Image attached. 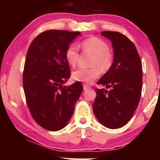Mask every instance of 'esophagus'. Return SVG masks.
<instances>
[{"label":"esophagus","instance_id":"1","mask_svg":"<svg viewBox=\"0 0 160 160\" xmlns=\"http://www.w3.org/2000/svg\"><path fill=\"white\" fill-rule=\"evenodd\" d=\"M83 87H84V90H86V89H88L90 88V87L88 86V85H86V84L83 85Z\"/></svg>","mask_w":160,"mask_h":160}]
</instances>
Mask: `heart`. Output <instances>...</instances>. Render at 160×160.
Returning a JSON list of instances; mask_svg holds the SVG:
<instances>
[{
	"mask_svg": "<svg viewBox=\"0 0 160 160\" xmlns=\"http://www.w3.org/2000/svg\"><path fill=\"white\" fill-rule=\"evenodd\" d=\"M81 47L84 51L94 54L90 68H78L72 73L74 80L89 84L100 75V69L106 71L110 68L112 64L113 56L109 51L108 44L102 38L92 36L84 39L81 42ZM79 57V49L74 43L69 45L65 52V58L72 66H75ZM100 68L99 69V68Z\"/></svg>",
	"mask_w": 160,
	"mask_h": 160,
	"instance_id": "heart-1",
	"label": "heart"
}]
</instances>
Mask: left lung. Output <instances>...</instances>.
I'll use <instances>...</instances> for the list:
<instances>
[{
    "label": "left lung",
    "mask_w": 160,
    "mask_h": 160,
    "mask_svg": "<svg viewBox=\"0 0 160 160\" xmlns=\"http://www.w3.org/2000/svg\"><path fill=\"white\" fill-rule=\"evenodd\" d=\"M112 42L113 61L110 69L98 82L109 90L96 88L93 111L98 121L106 128L123 127L134 114L142 85V62L136 47L121 32H100Z\"/></svg>",
    "instance_id": "obj_1"
}]
</instances>
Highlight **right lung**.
I'll list each match as a JSON object with an SVG mask.
<instances>
[{"label": "right lung", "mask_w": 160, "mask_h": 160, "mask_svg": "<svg viewBox=\"0 0 160 160\" xmlns=\"http://www.w3.org/2000/svg\"><path fill=\"white\" fill-rule=\"evenodd\" d=\"M80 34L46 30L28 48L22 78L26 102L35 122L47 130L58 131L66 126L83 90L79 82L62 86L71 76L65 52Z\"/></svg>", "instance_id": "1"}]
</instances>
